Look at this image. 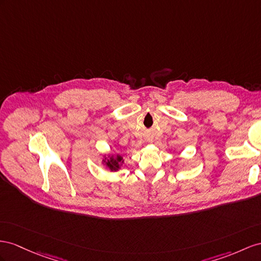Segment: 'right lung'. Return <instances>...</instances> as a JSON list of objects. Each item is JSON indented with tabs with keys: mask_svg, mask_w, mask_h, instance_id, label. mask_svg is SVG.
<instances>
[{
	"mask_svg": "<svg viewBox=\"0 0 261 261\" xmlns=\"http://www.w3.org/2000/svg\"><path fill=\"white\" fill-rule=\"evenodd\" d=\"M101 163L110 172H117L121 169V166L124 163V160H123V156L120 154L119 152L116 153V154H111V153H109L108 155L103 154V159H102Z\"/></svg>",
	"mask_w": 261,
	"mask_h": 261,
	"instance_id": "right-lung-1",
	"label": "right lung"
}]
</instances>
